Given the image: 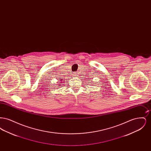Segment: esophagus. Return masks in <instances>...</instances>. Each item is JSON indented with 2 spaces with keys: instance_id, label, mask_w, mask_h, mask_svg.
Masks as SVG:
<instances>
[{
  "instance_id": "1",
  "label": "esophagus",
  "mask_w": 151,
  "mask_h": 151,
  "mask_svg": "<svg viewBox=\"0 0 151 151\" xmlns=\"http://www.w3.org/2000/svg\"><path fill=\"white\" fill-rule=\"evenodd\" d=\"M73 76H78V75H77V74H76V73H73Z\"/></svg>"
}]
</instances>
